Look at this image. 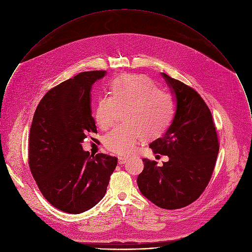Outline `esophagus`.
I'll return each mask as SVG.
<instances>
[{
  "instance_id": "esophagus-1",
  "label": "esophagus",
  "mask_w": 252,
  "mask_h": 252,
  "mask_svg": "<svg viewBox=\"0 0 252 252\" xmlns=\"http://www.w3.org/2000/svg\"><path fill=\"white\" fill-rule=\"evenodd\" d=\"M127 158L126 157H122V156H119L118 157V163L120 164V165H122V164H125L126 162H127Z\"/></svg>"
}]
</instances>
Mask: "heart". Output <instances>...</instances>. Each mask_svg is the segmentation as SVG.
I'll return each mask as SVG.
<instances>
[{
	"mask_svg": "<svg viewBox=\"0 0 252 252\" xmlns=\"http://www.w3.org/2000/svg\"><path fill=\"white\" fill-rule=\"evenodd\" d=\"M110 96H101L96 102L95 120L102 129L111 126L119 110L126 124L113 128L105 137L107 149L119 154H131L145 136L162 135L171 124L176 111V100L167 89L158 88L142 74H122L109 85Z\"/></svg>",
	"mask_w": 252,
	"mask_h": 252,
	"instance_id": "b5f03b06",
	"label": "heart"
}]
</instances>
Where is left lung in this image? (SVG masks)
I'll use <instances>...</instances> for the list:
<instances>
[{"mask_svg": "<svg viewBox=\"0 0 252 252\" xmlns=\"http://www.w3.org/2000/svg\"><path fill=\"white\" fill-rule=\"evenodd\" d=\"M161 74L176 98V112L166 133L149 146L153 153L167 155L169 161L160 167L144 158L137 182L151 203L177 210L204 192L216 166L219 144L212 112L202 97L180 80Z\"/></svg>", "mask_w": 252, "mask_h": 252, "instance_id": "left-lung-1", "label": "left lung"}]
</instances>
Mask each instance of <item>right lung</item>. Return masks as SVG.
<instances>
[{
  "label": "right lung",
  "instance_id": "obj_1",
  "mask_svg": "<svg viewBox=\"0 0 252 252\" xmlns=\"http://www.w3.org/2000/svg\"><path fill=\"white\" fill-rule=\"evenodd\" d=\"M106 71L78 73L50 89L37 105L29 136V166L43 197L58 210L78 215L105 196L117 158L82 149L97 132L92 85Z\"/></svg>",
  "mask_w": 252,
  "mask_h": 252
}]
</instances>
